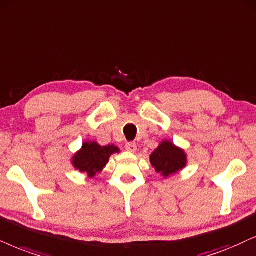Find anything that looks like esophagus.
<instances>
[{
    "label": "esophagus",
    "mask_w": 256,
    "mask_h": 256,
    "mask_svg": "<svg viewBox=\"0 0 256 256\" xmlns=\"http://www.w3.org/2000/svg\"><path fill=\"white\" fill-rule=\"evenodd\" d=\"M126 150H127L128 152H130V153H135V152H136V150H138L136 144H135V142L126 144Z\"/></svg>",
    "instance_id": "esophagus-1"
}]
</instances>
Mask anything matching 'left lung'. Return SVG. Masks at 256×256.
Segmentation results:
<instances>
[{"instance_id":"obj_1","label":"left lung","mask_w":256,"mask_h":256,"mask_svg":"<svg viewBox=\"0 0 256 256\" xmlns=\"http://www.w3.org/2000/svg\"><path fill=\"white\" fill-rule=\"evenodd\" d=\"M150 162L156 173L167 178L184 168L188 156L184 150L176 147L171 141L164 140L150 156Z\"/></svg>"}]
</instances>
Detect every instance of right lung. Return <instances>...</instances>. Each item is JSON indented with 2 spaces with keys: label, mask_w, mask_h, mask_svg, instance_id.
<instances>
[{
  "label": "right lung",
  "mask_w": 256,
  "mask_h": 256,
  "mask_svg": "<svg viewBox=\"0 0 256 256\" xmlns=\"http://www.w3.org/2000/svg\"><path fill=\"white\" fill-rule=\"evenodd\" d=\"M120 153V150L114 144L100 146L94 141H86L77 153L72 156V165L76 170L85 173L89 178H92L103 171L109 162L110 156Z\"/></svg>",
  "instance_id": "add662e5"
}]
</instances>
